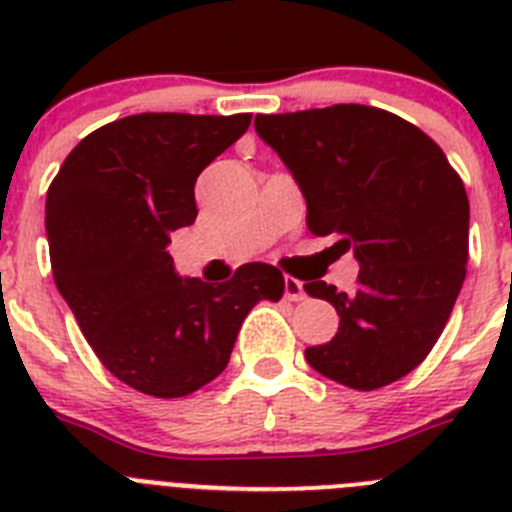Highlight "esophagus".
I'll use <instances>...</instances> for the list:
<instances>
[{"mask_svg":"<svg viewBox=\"0 0 512 512\" xmlns=\"http://www.w3.org/2000/svg\"><path fill=\"white\" fill-rule=\"evenodd\" d=\"M284 297L292 302H300L302 297H305V287H302L300 279H295V277L284 279Z\"/></svg>","mask_w":512,"mask_h":512,"instance_id":"1","label":"esophagus"}]
</instances>
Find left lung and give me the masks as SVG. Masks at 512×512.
Segmentation results:
<instances>
[{"label": "left lung", "mask_w": 512, "mask_h": 512, "mask_svg": "<svg viewBox=\"0 0 512 512\" xmlns=\"http://www.w3.org/2000/svg\"><path fill=\"white\" fill-rule=\"evenodd\" d=\"M307 202V230L359 261L354 292L307 282L336 307L338 333L305 351L354 390L397 382L428 356L467 277L469 200L449 158L420 128L364 104L256 115Z\"/></svg>", "instance_id": "8db88e82"}]
</instances>
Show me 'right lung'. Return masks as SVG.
Listing matches in <instances>:
<instances>
[{"instance_id":"1","label":"right lung","mask_w":512,"mask_h":512,"mask_svg":"<svg viewBox=\"0 0 512 512\" xmlns=\"http://www.w3.org/2000/svg\"><path fill=\"white\" fill-rule=\"evenodd\" d=\"M251 115L143 112L94 130L66 156L45 200L53 279L81 333L133 390L184 397L230 361L259 300L277 302V266H241L225 284L182 277L169 235L197 217L194 182Z\"/></svg>"}]
</instances>
